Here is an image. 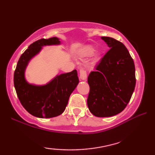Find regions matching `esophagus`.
Segmentation results:
<instances>
[{
	"label": "esophagus",
	"instance_id": "obj_1",
	"mask_svg": "<svg viewBox=\"0 0 155 155\" xmlns=\"http://www.w3.org/2000/svg\"><path fill=\"white\" fill-rule=\"evenodd\" d=\"M80 79L81 80H85L87 79V73L83 69L80 70Z\"/></svg>",
	"mask_w": 155,
	"mask_h": 155
}]
</instances>
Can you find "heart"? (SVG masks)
<instances>
[{
    "instance_id": "b5f03b06",
    "label": "heart",
    "mask_w": 155,
    "mask_h": 155,
    "mask_svg": "<svg viewBox=\"0 0 155 155\" xmlns=\"http://www.w3.org/2000/svg\"><path fill=\"white\" fill-rule=\"evenodd\" d=\"M95 52V48L93 47V46H87L86 48H84V49L82 51V56L84 57H90L92 56L93 54H94ZM101 59V54L100 53H96L94 56V59H93V61H94V63L99 62Z\"/></svg>"
}]
</instances>
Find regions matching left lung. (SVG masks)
Instances as JSON below:
<instances>
[{
  "instance_id": "8db88e82",
  "label": "left lung",
  "mask_w": 155,
  "mask_h": 155,
  "mask_svg": "<svg viewBox=\"0 0 155 155\" xmlns=\"http://www.w3.org/2000/svg\"><path fill=\"white\" fill-rule=\"evenodd\" d=\"M101 39L110 49L88 76L87 106L94 116L110 117L120 113L130 101L136 82L135 70L124 44L111 37Z\"/></svg>"
}]
</instances>
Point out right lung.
<instances>
[{
	"label": "right lung",
	"mask_w": 155,
	"mask_h": 155,
	"mask_svg": "<svg viewBox=\"0 0 155 155\" xmlns=\"http://www.w3.org/2000/svg\"><path fill=\"white\" fill-rule=\"evenodd\" d=\"M59 39H41L29 45L21 55L14 73V85L17 95L23 107L38 118H53L64 111L69 97L79 83L76 70L57 75L44 85L29 84L25 72L29 61L39 54L44 46L58 45Z\"/></svg>",
	"instance_id": "right-lung-1"
}]
</instances>
